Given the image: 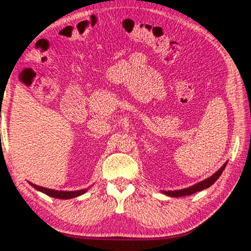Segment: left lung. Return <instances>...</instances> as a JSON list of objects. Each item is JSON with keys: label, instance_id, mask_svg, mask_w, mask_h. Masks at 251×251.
<instances>
[{"label": "left lung", "instance_id": "8db88e82", "mask_svg": "<svg viewBox=\"0 0 251 251\" xmlns=\"http://www.w3.org/2000/svg\"><path fill=\"white\" fill-rule=\"evenodd\" d=\"M226 163L224 164V166L213 174V176H210L209 178H206V180L202 181L200 183H198V184L193 185V186H190V188H186V189H183V190H177V191H164V193L166 196L169 197H174V198H177V197H184V196H191V194L198 192V191H202L206 188H209V186H211L214 182H216L219 176H221L222 172H224V170L226 168Z\"/></svg>", "mask_w": 251, "mask_h": 251}]
</instances>
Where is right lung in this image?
<instances>
[{
    "instance_id": "obj_1",
    "label": "right lung",
    "mask_w": 251,
    "mask_h": 251,
    "mask_svg": "<svg viewBox=\"0 0 251 251\" xmlns=\"http://www.w3.org/2000/svg\"><path fill=\"white\" fill-rule=\"evenodd\" d=\"M30 184L38 191H41V192L46 193L47 196L57 198V199H73L78 196H81V194H83L87 191V190H79V191H68V192H67V191H55V190L42 188V186L33 184V183H30Z\"/></svg>"
}]
</instances>
